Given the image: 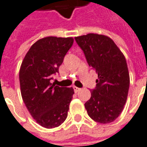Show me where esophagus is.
<instances>
[{
    "label": "esophagus",
    "instance_id": "34e87169",
    "mask_svg": "<svg viewBox=\"0 0 147 147\" xmlns=\"http://www.w3.org/2000/svg\"><path fill=\"white\" fill-rule=\"evenodd\" d=\"M74 92L77 93V92H78V91L80 90V88H78V87H77V86H74Z\"/></svg>",
    "mask_w": 147,
    "mask_h": 147
}]
</instances>
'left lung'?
I'll list each match as a JSON object with an SVG mask.
<instances>
[{"mask_svg":"<svg viewBox=\"0 0 147 147\" xmlns=\"http://www.w3.org/2000/svg\"><path fill=\"white\" fill-rule=\"evenodd\" d=\"M90 66L96 70V88L85 103L89 117L94 121L108 124L122 113L126 103L129 74L126 60L110 37L90 33L75 37Z\"/></svg>","mask_w":147,"mask_h":147,"instance_id":"1","label":"left lung"}]
</instances>
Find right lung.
I'll return each instance as SVG.
<instances>
[{"label":"right lung","mask_w":147,"mask_h":147,"mask_svg":"<svg viewBox=\"0 0 147 147\" xmlns=\"http://www.w3.org/2000/svg\"><path fill=\"white\" fill-rule=\"evenodd\" d=\"M73 43V37H44L30 47L21 65L22 100L35 121L47 129L58 127L65 121L74 94L73 87H59L50 82L59 73Z\"/></svg>","instance_id":"obj_1"}]
</instances>
